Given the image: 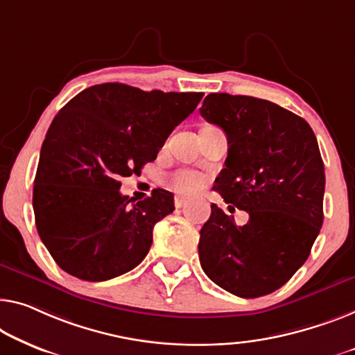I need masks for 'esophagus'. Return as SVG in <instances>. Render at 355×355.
I'll return each instance as SVG.
<instances>
[{"mask_svg": "<svg viewBox=\"0 0 355 355\" xmlns=\"http://www.w3.org/2000/svg\"><path fill=\"white\" fill-rule=\"evenodd\" d=\"M173 202H175V207L177 209H182L183 205L188 202V199L183 198V196H175V198H173Z\"/></svg>", "mask_w": 355, "mask_h": 355, "instance_id": "obj_1", "label": "esophagus"}]
</instances>
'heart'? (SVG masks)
Segmentation results:
<instances>
[{"mask_svg": "<svg viewBox=\"0 0 355 355\" xmlns=\"http://www.w3.org/2000/svg\"><path fill=\"white\" fill-rule=\"evenodd\" d=\"M168 183L178 193L191 194L202 187V177L193 171H178L171 177Z\"/></svg>", "mask_w": 355, "mask_h": 355, "instance_id": "1", "label": "heart"}]
</instances>
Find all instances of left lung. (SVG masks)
I'll use <instances>...</instances> for the list:
<instances>
[{"instance_id":"1","label":"left lung","mask_w":355,"mask_h":355,"mask_svg":"<svg viewBox=\"0 0 355 355\" xmlns=\"http://www.w3.org/2000/svg\"><path fill=\"white\" fill-rule=\"evenodd\" d=\"M200 114L228 137L216 204L200 230L199 260L216 285L241 298L272 293L308 260L324 223L325 172L311 125L292 111L248 95L209 94Z\"/></svg>"}]
</instances>
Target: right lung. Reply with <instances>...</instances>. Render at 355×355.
Here are the masks:
<instances>
[{
    "instance_id": "right-lung-1",
    "label": "right lung",
    "mask_w": 355,
    "mask_h": 355,
    "mask_svg": "<svg viewBox=\"0 0 355 355\" xmlns=\"http://www.w3.org/2000/svg\"><path fill=\"white\" fill-rule=\"evenodd\" d=\"M202 95L105 83L59 111L41 146L33 210L42 244L63 271L102 282L144 261L155 225L175 210L173 194L153 189L134 202L119 193V178L155 161Z\"/></svg>"
}]
</instances>
